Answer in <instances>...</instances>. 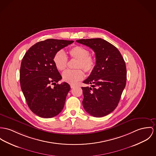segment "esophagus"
Wrapping results in <instances>:
<instances>
[{"instance_id": "obj_1", "label": "esophagus", "mask_w": 156, "mask_h": 156, "mask_svg": "<svg viewBox=\"0 0 156 156\" xmlns=\"http://www.w3.org/2000/svg\"><path fill=\"white\" fill-rule=\"evenodd\" d=\"M75 87V86L74 85H72V84L71 85V88H73Z\"/></svg>"}]
</instances>
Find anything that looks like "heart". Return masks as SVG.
<instances>
[{
    "label": "heart",
    "mask_w": 156,
    "mask_h": 156,
    "mask_svg": "<svg viewBox=\"0 0 156 156\" xmlns=\"http://www.w3.org/2000/svg\"><path fill=\"white\" fill-rule=\"evenodd\" d=\"M68 54L71 59H77L75 68L77 69L68 70L62 73V80L71 84H76L78 81L83 80L84 72H92L96 65L94 58L90 55V51L81 46H75L69 48ZM53 61L58 70L62 71L65 70L68 63L66 55L63 50L57 51L53 58Z\"/></svg>",
    "instance_id": "1"
}]
</instances>
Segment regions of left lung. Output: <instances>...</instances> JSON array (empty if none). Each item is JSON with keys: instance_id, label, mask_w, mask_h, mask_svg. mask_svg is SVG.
I'll use <instances>...</instances> for the list:
<instances>
[{"instance_id": "obj_1", "label": "left lung", "mask_w": 156, "mask_h": 156, "mask_svg": "<svg viewBox=\"0 0 156 156\" xmlns=\"http://www.w3.org/2000/svg\"><path fill=\"white\" fill-rule=\"evenodd\" d=\"M76 42L91 48L96 64L83 81L91 87H82L85 110L91 116H106L118 106L126 82V68L119 50L107 41L97 38L81 39Z\"/></svg>"}]
</instances>
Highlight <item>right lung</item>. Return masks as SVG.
<instances>
[{
	"mask_svg": "<svg viewBox=\"0 0 156 156\" xmlns=\"http://www.w3.org/2000/svg\"><path fill=\"white\" fill-rule=\"evenodd\" d=\"M72 40L47 39L28 50L21 62L20 84L27 103L36 115L50 118L59 114L64 107L70 85L63 82L53 58ZM51 84H54L51 88Z\"/></svg>",
	"mask_w": 156,
	"mask_h": 156,
	"instance_id": "obj_1",
	"label": "right lung"
}]
</instances>
